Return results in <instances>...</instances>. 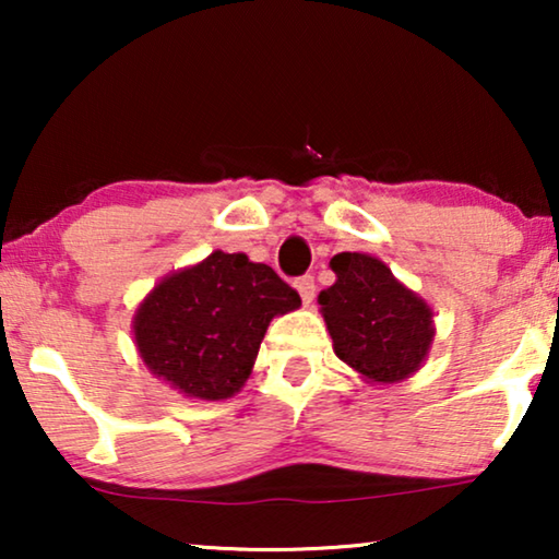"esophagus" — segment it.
I'll use <instances>...</instances> for the list:
<instances>
[{
  "instance_id": "1",
  "label": "esophagus",
  "mask_w": 559,
  "mask_h": 559,
  "mask_svg": "<svg viewBox=\"0 0 559 559\" xmlns=\"http://www.w3.org/2000/svg\"><path fill=\"white\" fill-rule=\"evenodd\" d=\"M295 287H297V293H300V297H302V305H310L312 300H316V280L310 277H300L295 282Z\"/></svg>"
}]
</instances>
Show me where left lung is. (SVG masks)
<instances>
[{"label":"left lung","mask_w":559,"mask_h":559,"mask_svg":"<svg viewBox=\"0 0 559 559\" xmlns=\"http://www.w3.org/2000/svg\"><path fill=\"white\" fill-rule=\"evenodd\" d=\"M335 282L318 295L333 350L369 384H400L425 364L435 341L432 308L381 259L341 251Z\"/></svg>","instance_id":"obj_1"}]
</instances>
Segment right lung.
Instances as JSON below:
<instances>
[{"instance_id":"right-lung-1","label":"right lung","mask_w":559,"mask_h":559,"mask_svg":"<svg viewBox=\"0 0 559 559\" xmlns=\"http://www.w3.org/2000/svg\"><path fill=\"white\" fill-rule=\"evenodd\" d=\"M300 308V295L272 266L216 249L167 274L132 318L136 354L188 400L241 392L272 318Z\"/></svg>"}]
</instances>
